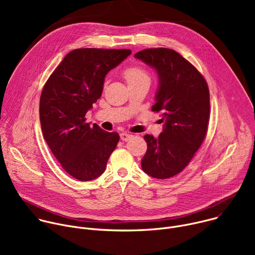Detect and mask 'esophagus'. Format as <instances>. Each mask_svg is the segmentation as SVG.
<instances>
[{"label":"esophagus","instance_id":"esophagus-1","mask_svg":"<svg viewBox=\"0 0 255 255\" xmlns=\"http://www.w3.org/2000/svg\"><path fill=\"white\" fill-rule=\"evenodd\" d=\"M132 137H133V135L130 134V133H127V132H122V133L120 134V138H121L123 141H128V140H130Z\"/></svg>","mask_w":255,"mask_h":255}]
</instances>
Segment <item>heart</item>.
Here are the masks:
<instances>
[{
    "label": "heart",
    "instance_id": "1",
    "mask_svg": "<svg viewBox=\"0 0 255 255\" xmlns=\"http://www.w3.org/2000/svg\"><path fill=\"white\" fill-rule=\"evenodd\" d=\"M124 78L128 84H131L141 80H148V75L146 71L139 66H130L125 69Z\"/></svg>",
    "mask_w": 255,
    "mask_h": 255
}]
</instances>
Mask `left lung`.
<instances>
[{"label": "left lung", "mask_w": 255, "mask_h": 255, "mask_svg": "<svg viewBox=\"0 0 255 255\" xmlns=\"http://www.w3.org/2000/svg\"><path fill=\"white\" fill-rule=\"evenodd\" d=\"M134 56L157 72L158 88L152 111H161L164 122L157 138L144 136L147 150L141 166L154 178H169L189 164L206 137L209 88L198 69L172 49L148 48Z\"/></svg>", "instance_id": "1"}]
</instances>
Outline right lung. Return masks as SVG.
<instances>
[{
	"label": "right lung",
	"mask_w": 255,
	"mask_h": 255,
	"mask_svg": "<svg viewBox=\"0 0 255 255\" xmlns=\"http://www.w3.org/2000/svg\"><path fill=\"white\" fill-rule=\"evenodd\" d=\"M130 49L79 48L66 54L41 93L39 115L43 137L63 169L81 181L93 180L106 169L119 142L86 122V114L101 98L105 77Z\"/></svg>",
	"instance_id": "add662e5"
}]
</instances>
